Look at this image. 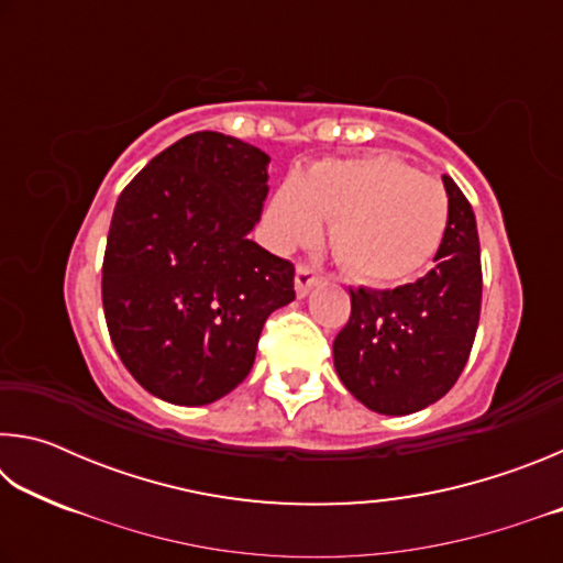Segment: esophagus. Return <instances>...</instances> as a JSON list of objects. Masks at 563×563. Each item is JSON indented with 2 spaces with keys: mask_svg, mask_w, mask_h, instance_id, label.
Here are the masks:
<instances>
[{
  "mask_svg": "<svg viewBox=\"0 0 563 563\" xmlns=\"http://www.w3.org/2000/svg\"><path fill=\"white\" fill-rule=\"evenodd\" d=\"M322 278L320 275L310 268V265H298V268H295V292H298V298H305V295H308L312 288H316V285L320 283Z\"/></svg>",
  "mask_w": 563,
  "mask_h": 563,
  "instance_id": "obj_1",
  "label": "esophagus"
}]
</instances>
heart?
<instances>
[{
  "label": "heart",
  "instance_id": "obj_1",
  "mask_svg": "<svg viewBox=\"0 0 563 563\" xmlns=\"http://www.w3.org/2000/svg\"><path fill=\"white\" fill-rule=\"evenodd\" d=\"M322 221L340 263L360 280L393 285L430 263L450 225V198L430 176L387 154L322 161L283 184L265 208L278 251L316 241Z\"/></svg>",
  "mask_w": 563,
  "mask_h": 563
}]
</instances>
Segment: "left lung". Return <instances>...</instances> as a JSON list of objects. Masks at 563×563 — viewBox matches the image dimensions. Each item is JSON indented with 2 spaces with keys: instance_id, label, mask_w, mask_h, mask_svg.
<instances>
[{
  "instance_id": "8db88e82",
  "label": "left lung",
  "mask_w": 563,
  "mask_h": 563,
  "mask_svg": "<svg viewBox=\"0 0 563 563\" xmlns=\"http://www.w3.org/2000/svg\"><path fill=\"white\" fill-rule=\"evenodd\" d=\"M442 184L450 225L434 268L395 290H350V320L332 342L342 385L379 415H412L450 393L479 325L474 211L450 176H442Z\"/></svg>"
}]
</instances>
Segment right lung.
<instances>
[{
	"instance_id": "add662e5",
	"label": "right lung",
	"mask_w": 563,
	"mask_h": 563,
	"mask_svg": "<svg viewBox=\"0 0 563 563\" xmlns=\"http://www.w3.org/2000/svg\"><path fill=\"white\" fill-rule=\"evenodd\" d=\"M271 156L218 131L151 158L113 208L101 300L136 383L170 405H211L243 383L295 268L253 243Z\"/></svg>"
}]
</instances>
